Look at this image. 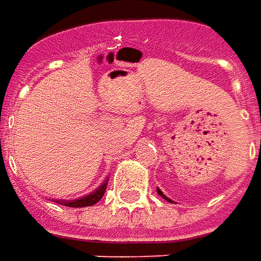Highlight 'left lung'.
Masks as SVG:
<instances>
[{
    "label": "left lung",
    "mask_w": 261,
    "mask_h": 261,
    "mask_svg": "<svg viewBox=\"0 0 261 261\" xmlns=\"http://www.w3.org/2000/svg\"><path fill=\"white\" fill-rule=\"evenodd\" d=\"M157 194H159V195H162V197H163V198L166 199V201H169V202H173V201H171V199H170L169 197H166V195H164L163 191H162L160 188H157Z\"/></svg>",
    "instance_id": "left-lung-1"
}]
</instances>
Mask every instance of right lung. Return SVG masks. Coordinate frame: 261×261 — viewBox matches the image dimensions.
I'll list each match as a JSON object with an SVG mask.
<instances>
[{"instance_id": "obj_1", "label": "right lung", "mask_w": 261, "mask_h": 261, "mask_svg": "<svg viewBox=\"0 0 261 261\" xmlns=\"http://www.w3.org/2000/svg\"><path fill=\"white\" fill-rule=\"evenodd\" d=\"M107 184H108V178L98 187L97 190H94L91 194H87L86 197L81 198L71 199V201H66V199H51L57 204H62L64 206H71V208H84V206H91V205L97 204L99 199L104 197L105 190H107Z\"/></svg>"}]
</instances>
